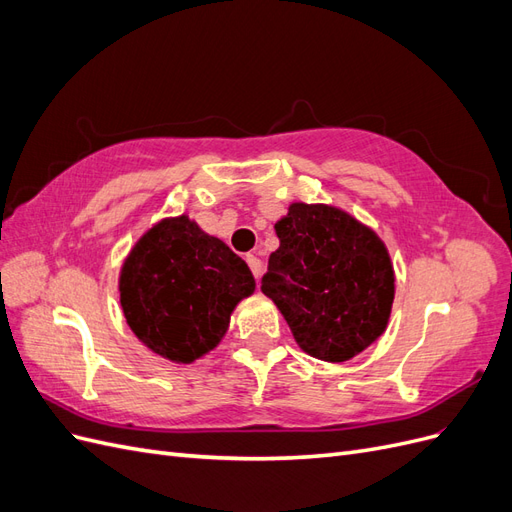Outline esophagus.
I'll list each match as a JSON object with an SVG mask.
<instances>
[{
	"instance_id": "1",
	"label": "esophagus",
	"mask_w": 512,
	"mask_h": 512,
	"mask_svg": "<svg viewBox=\"0 0 512 512\" xmlns=\"http://www.w3.org/2000/svg\"><path fill=\"white\" fill-rule=\"evenodd\" d=\"M245 260H247V265H250V269H252L254 277L258 280L260 273H262V260H260V258H256L254 254H247V256H245Z\"/></svg>"
}]
</instances>
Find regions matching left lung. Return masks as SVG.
I'll list each match as a JSON object with an SVG mask.
<instances>
[{
    "mask_svg": "<svg viewBox=\"0 0 512 512\" xmlns=\"http://www.w3.org/2000/svg\"><path fill=\"white\" fill-rule=\"evenodd\" d=\"M275 232L280 247L260 290L299 348L342 363L374 344L395 299L393 262L376 232L342 209L305 203H292Z\"/></svg>",
    "mask_w": 512,
    "mask_h": 512,
    "instance_id": "1",
    "label": "left lung"
}]
</instances>
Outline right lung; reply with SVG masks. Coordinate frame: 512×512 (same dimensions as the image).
<instances>
[{"instance_id": "right-lung-1", "label": "right lung", "mask_w": 512, "mask_h": 512, "mask_svg": "<svg viewBox=\"0 0 512 512\" xmlns=\"http://www.w3.org/2000/svg\"><path fill=\"white\" fill-rule=\"evenodd\" d=\"M254 288L245 260L188 215L153 224L119 273V301L134 335L183 365L222 342L232 309Z\"/></svg>"}]
</instances>
